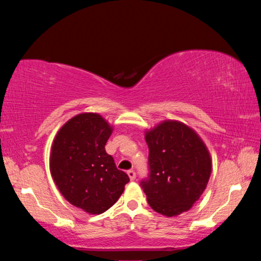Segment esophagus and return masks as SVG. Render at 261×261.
Listing matches in <instances>:
<instances>
[{
    "mask_svg": "<svg viewBox=\"0 0 261 261\" xmlns=\"http://www.w3.org/2000/svg\"><path fill=\"white\" fill-rule=\"evenodd\" d=\"M127 175H129V177L131 180H135L136 179V173L135 170H127Z\"/></svg>",
    "mask_w": 261,
    "mask_h": 261,
    "instance_id": "esophagus-1",
    "label": "esophagus"
}]
</instances>
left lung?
Segmentation results:
<instances>
[{
    "label": "left lung",
    "mask_w": 261,
    "mask_h": 261,
    "mask_svg": "<svg viewBox=\"0 0 261 261\" xmlns=\"http://www.w3.org/2000/svg\"><path fill=\"white\" fill-rule=\"evenodd\" d=\"M149 176L141 182L148 205L168 218L191 210L212 173L208 148L192 127L175 120L145 130Z\"/></svg>",
    "instance_id": "1"
}]
</instances>
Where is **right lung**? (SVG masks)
<instances>
[{
  "mask_svg": "<svg viewBox=\"0 0 261 261\" xmlns=\"http://www.w3.org/2000/svg\"><path fill=\"white\" fill-rule=\"evenodd\" d=\"M113 130L100 114L82 113L65 122L53 140L49 169L57 189L70 204L92 215L109 210L130 180L106 152Z\"/></svg>",
  "mask_w": 261,
  "mask_h": 261,
  "instance_id": "right-lung-1",
  "label": "right lung"
}]
</instances>
